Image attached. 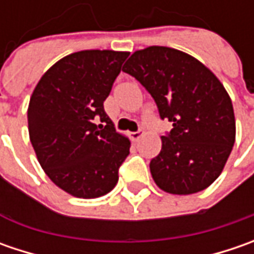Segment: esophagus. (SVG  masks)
I'll return each instance as SVG.
<instances>
[{
  "label": "esophagus",
  "mask_w": 254,
  "mask_h": 254,
  "mask_svg": "<svg viewBox=\"0 0 254 254\" xmlns=\"http://www.w3.org/2000/svg\"><path fill=\"white\" fill-rule=\"evenodd\" d=\"M142 134H144V132H142V130H138V131L131 132V134H130V137H131L132 141H138V140H140V138L142 137Z\"/></svg>",
  "instance_id": "34e87169"
}]
</instances>
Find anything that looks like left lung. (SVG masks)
Here are the masks:
<instances>
[{"label":"left lung","instance_id":"8db88e82","mask_svg":"<svg viewBox=\"0 0 254 254\" xmlns=\"http://www.w3.org/2000/svg\"><path fill=\"white\" fill-rule=\"evenodd\" d=\"M123 72L131 74L157 103L160 117L172 123L150 162L162 190L190 195L208 188L229 158L236 122L220 80L193 56L167 46L135 51Z\"/></svg>","mask_w":254,"mask_h":254}]
</instances>
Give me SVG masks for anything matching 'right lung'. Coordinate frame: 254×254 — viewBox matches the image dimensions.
<instances>
[{
    "label": "right lung",
    "instance_id": "add662e5",
    "mask_svg": "<svg viewBox=\"0 0 254 254\" xmlns=\"http://www.w3.org/2000/svg\"><path fill=\"white\" fill-rule=\"evenodd\" d=\"M128 55L97 49L67 55L45 72L31 96L28 130L36 158L72 196L109 193L130 154V140L116 131L103 106Z\"/></svg>",
    "mask_w": 254,
    "mask_h": 254
}]
</instances>
